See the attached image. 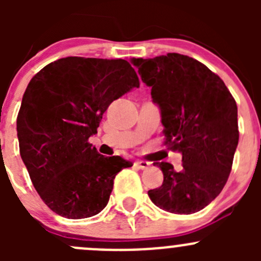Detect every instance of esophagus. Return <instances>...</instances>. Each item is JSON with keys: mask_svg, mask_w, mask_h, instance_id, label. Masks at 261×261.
<instances>
[{"mask_svg": "<svg viewBox=\"0 0 261 261\" xmlns=\"http://www.w3.org/2000/svg\"><path fill=\"white\" fill-rule=\"evenodd\" d=\"M135 165L139 169H147V168L150 167V163L145 162V160H136Z\"/></svg>", "mask_w": 261, "mask_h": 261, "instance_id": "esophagus-1", "label": "esophagus"}]
</instances>
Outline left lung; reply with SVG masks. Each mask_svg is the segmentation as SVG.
Masks as SVG:
<instances>
[{
	"instance_id": "obj_1",
	"label": "left lung",
	"mask_w": 261,
	"mask_h": 261,
	"mask_svg": "<svg viewBox=\"0 0 261 261\" xmlns=\"http://www.w3.org/2000/svg\"><path fill=\"white\" fill-rule=\"evenodd\" d=\"M160 107L165 145L181 154V169L156 163L164 180L147 192L155 206L178 215L203 210L225 187L239 144L238 106L217 74L178 53L133 59Z\"/></svg>"
}]
</instances>
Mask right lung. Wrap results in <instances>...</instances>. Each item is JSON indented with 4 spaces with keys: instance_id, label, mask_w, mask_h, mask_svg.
Masks as SVG:
<instances>
[{
    "instance_id": "add662e5",
    "label": "right lung",
    "mask_w": 261,
    "mask_h": 261,
    "mask_svg": "<svg viewBox=\"0 0 261 261\" xmlns=\"http://www.w3.org/2000/svg\"><path fill=\"white\" fill-rule=\"evenodd\" d=\"M140 82L125 59L68 57L28 84L17 115L20 155L44 203L63 217H92L107 206L120 170L133 163L103 156L88 143L105 111Z\"/></svg>"
}]
</instances>
